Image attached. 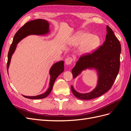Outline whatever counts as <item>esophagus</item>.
<instances>
[{
  "instance_id": "1",
  "label": "esophagus",
  "mask_w": 131,
  "mask_h": 131,
  "mask_svg": "<svg viewBox=\"0 0 131 131\" xmlns=\"http://www.w3.org/2000/svg\"><path fill=\"white\" fill-rule=\"evenodd\" d=\"M73 61V59L71 57H68L65 60V63L66 65H70L72 63Z\"/></svg>"
}]
</instances>
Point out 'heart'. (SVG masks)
<instances>
[{"instance_id": "b5f03b06", "label": "heart", "mask_w": 131, "mask_h": 131, "mask_svg": "<svg viewBox=\"0 0 131 131\" xmlns=\"http://www.w3.org/2000/svg\"><path fill=\"white\" fill-rule=\"evenodd\" d=\"M101 43L100 37L96 35H92L88 32L79 31L70 39L69 44L70 46L81 45L79 49V53L85 55L92 52L97 48Z\"/></svg>"}]
</instances>
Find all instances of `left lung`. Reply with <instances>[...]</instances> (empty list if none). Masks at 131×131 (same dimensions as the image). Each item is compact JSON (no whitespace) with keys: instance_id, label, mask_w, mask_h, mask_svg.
<instances>
[{"instance_id":"left-lung-1","label":"left lung","mask_w":131,"mask_h":131,"mask_svg":"<svg viewBox=\"0 0 131 131\" xmlns=\"http://www.w3.org/2000/svg\"><path fill=\"white\" fill-rule=\"evenodd\" d=\"M106 31L105 41L103 45L92 54L81 57L72 69L73 79L87 69H94L97 72V85L91 92L81 93L71 86L73 94L80 100H90L106 93L112 88L119 72L121 44L108 26H106Z\"/></svg>"}]
</instances>
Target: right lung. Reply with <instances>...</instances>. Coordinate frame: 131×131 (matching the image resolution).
Wrapping results in <instances>:
<instances>
[{
    "label": "right lung",
    "mask_w": 131,
    "mask_h": 131,
    "mask_svg": "<svg viewBox=\"0 0 131 131\" xmlns=\"http://www.w3.org/2000/svg\"><path fill=\"white\" fill-rule=\"evenodd\" d=\"M50 24L48 21L42 19H37L35 20L30 21L26 23V24L19 29L14 37L13 42H12L9 51L7 56V70L9 74L8 70L10 64L12 56L16 49L18 42L21 41L23 39L25 38L28 35H45L50 33ZM64 71V61H61L57 62L51 66L50 69L49 74L50 76V84L48 89L43 93L37 95L35 96H27L23 95L26 98L31 99V100H39V99L45 98L51 92L52 89L54 82L57 78Z\"/></svg>",
    "instance_id": "add662e5"
}]
</instances>
